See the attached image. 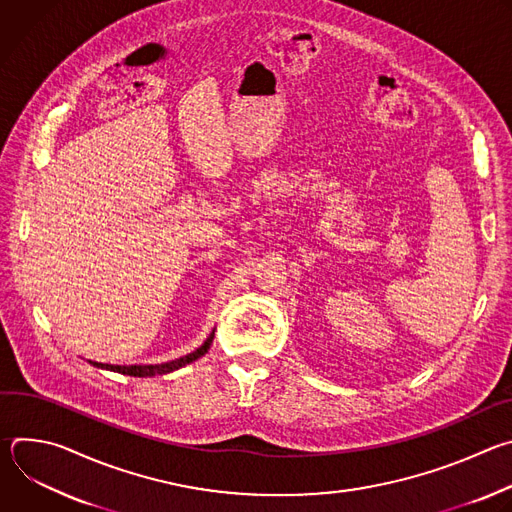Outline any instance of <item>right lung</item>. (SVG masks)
<instances>
[{"label":"right lung","instance_id":"1","mask_svg":"<svg viewBox=\"0 0 512 512\" xmlns=\"http://www.w3.org/2000/svg\"><path fill=\"white\" fill-rule=\"evenodd\" d=\"M212 336L214 332L206 338V342L196 348L194 352L182 356V358H176L172 362H166V364H131V367H115V364H101V362H91L93 367H99V369H109V371H115V373H123V375H129V377H156V375H166V373H172L180 367H184V364H190L192 360H198L202 354L208 352L210 348V342H212Z\"/></svg>","mask_w":512,"mask_h":512}]
</instances>
